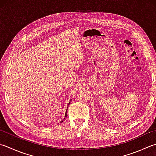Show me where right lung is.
Here are the masks:
<instances>
[{
	"label": "right lung",
	"mask_w": 156,
	"mask_h": 156,
	"mask_svg": "<svg viewBox=\"0 0 156 156\" xmlns=\"http://www.w3.org/2000/svg\"><path fill=\"white\" fill-rule=\"evenodd\" d=\"M70 102H71V101H69V103L68 104V106H67V107H68V106H69V104H70ZM66 114H67V111H66V114H65V116H66Z\"/></svg>",
	"instance_id": "1"
}]
</instances>
